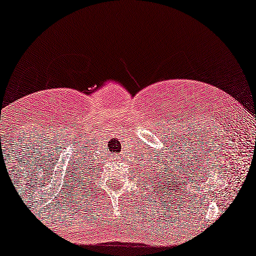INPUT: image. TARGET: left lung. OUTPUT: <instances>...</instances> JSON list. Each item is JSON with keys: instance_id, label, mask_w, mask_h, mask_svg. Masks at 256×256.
Segmentation results:
<instances>
[{"instance_id": "left-lung-1", "label": "left lung", "mask_w": 256, "mask_h": 256, "mask_svg": "<svg viewBox=\"0 0 256 256\" xmlns=\"http://www.w3.org/2000/svg\"><path fill=\"white\" fill-rule=\"evenodd\" d=\"M158 176H160V174H158Z\"/></svg>"}]
</instances>
